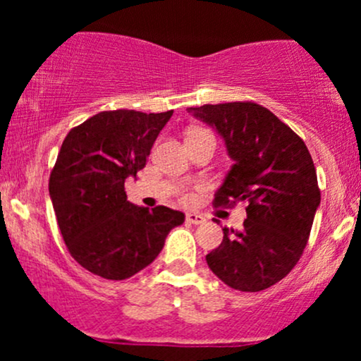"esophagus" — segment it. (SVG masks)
Returning a JSON list of instances; mask_svg holds the SVG:
<instances>
[{"label":"esophagus","instance_id":"1","mask_svg":"<svg viewBox=\"0 0 361 361\" xmlns=\"http://www.w3.org/2000/svg\"><path fill=\"white\" fill-rule=\"evenodd\" d=\"M186 222H188V224H204L205 217L202 214L190 212V214H186Z\"/></svg>","mask_w":361,"mask_h":361}]
</instances>
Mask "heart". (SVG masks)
<instances>
[{"label": "heart", "mask_w": 361, "mask_h": 361, "mask_svg": "<svg viewBox=\"0 0 361 361\" xmlns=\"http://www.w3.org/2000/svg\"><path fill=\"white\" fill-rule=\"evenodd\" d=\"M192 132H204V130H198V128H197V130H192ZM192 132H190V134H192ZM183 200H185V202H190V200H192V197H190L188 193H185V195H183Z\"/></svg>", "instance_id": "1"}]
</instances>
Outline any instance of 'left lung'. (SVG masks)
Returning <instances> with one entry per match:
<instances>
[{
    "label": "left lung",
    "mask_w": 361,
    "mask_h": 361,
    "mask_svg": "<svg viewBox=\"0 0 361 361\" xmlns=\"http://www.w3.org/2000/svg\"><path fill=\"white\" fill-rule=\"evenodd\" d=\"M190 111L222 135L234 161L214 205L247 204L243 229L224 227L221 246L205 256L207 264L234 290L270 288L300 259L321 204L309 149L258 103H219Z\"/></svg>",
    "instance_id": "obj_1"
}]
</instances>
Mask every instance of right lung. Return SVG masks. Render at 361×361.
<instances>
[{
  "label": "right lung",
  "instance_id": "add662e5",
  "mask_svg": "<svg viewBox=\"0 0 361 361\" xmlns=\"http://www.w3.org/2000/svg\"><path fill=\"white\" fill-rule=\"evenodd\" d=\"M171 115L100 111L62 142L49 195L69 255L93 275L130 279L157 258L169 231L185 221L183 212L164 205H132L123 188L126 178L146 166Z\"/></svg>",
  "mask_w": 361,
  "mask_h": 361
}]
</instances>
